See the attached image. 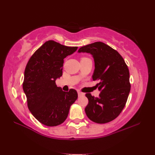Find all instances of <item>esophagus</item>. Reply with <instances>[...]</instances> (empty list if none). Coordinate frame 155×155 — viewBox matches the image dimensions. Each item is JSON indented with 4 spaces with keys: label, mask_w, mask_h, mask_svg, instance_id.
I'll return each instance as SVG.
<instances>
[{
    "label": "esophagus",
    "mask_w": 155,
    "mask_h": 155,
    "mask_svg": "<svg viewBox=\"0 0 155 155\" xmlns=\"http://www.w3.org/2000/svg\"><path fill=\"white\" fill-rule=\"evenodd\" d=\"M78 97H83V96H84V94L83 93H82V92H81V91H78Z\"/></svg>",
    "instance_id": "1"
}]
</instances>
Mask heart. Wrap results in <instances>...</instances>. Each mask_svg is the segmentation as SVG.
I'll list each match as a JSON object with an SVG mask.
<instances>
[{
	"instance_id": "heart-1",
	"label": "heart",
	"mask_w": 155,
	"mask_h": 155,
	"mask_svg": "<svg viewBox=\"0 0 155 155\" xmlns=\"http://www.w3.org/2000/svg\"><path fill=\"white\" fill-rule=\"evenodd\" d=\"M86 58V57H83V58Z\"/></svg>"
}]
</instances>
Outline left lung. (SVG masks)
I'll list each match as a JSON object with an SVG mask.
<instances>
[{
  "instance_id": "left-lung-1",
  "label": "left lung",
  "mask_w": 155,
  "mask_h": 155,
  "mask_svg": "<svg viewBox=\"0 0 155 155\" xmlns=\"http://www.w3.org/2000/svg\"><path fill=\"white\" fill-rule=\"evenodd\" d=\"M78 52L93 55L94 61L93 81L101 92L98 97L87 93L88 104L85 108L88 118L104 124L115 119L123 110L130 91L127 65L118 52L102 42L82 47Z\"/></svg>"
}]
</instances>
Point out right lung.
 Instances as JSON below:
<instances>
[{
    "instance_id": "add662e5",
    "label": "right lung",
    "mask_w": 155,
    "mask_h": 155,
    "mask_svg": "<svg viewBox=\"0 0 155 155\" xmlns=\"http://www.w3.org/2000/svg\"><path fill=\"white\" fill-rule=\"evenodd\" d=\"M77 48L47 41L35 52L26 66L22 88L28 108L36 119L46 126L63 123L77 99V91L64 92L55 83L62 74L64 58Z\"/></svg>"
}]
</instances>
